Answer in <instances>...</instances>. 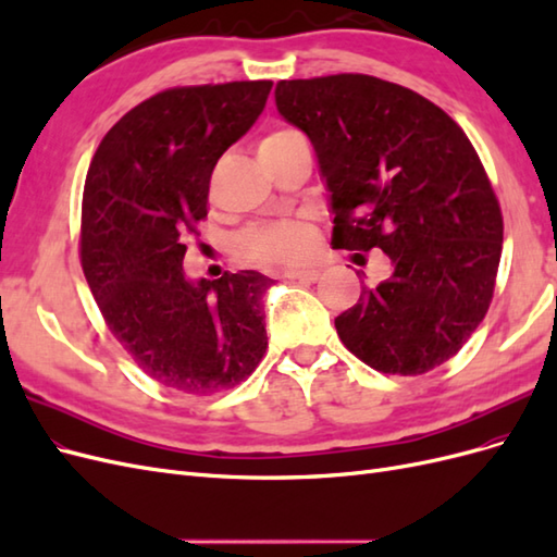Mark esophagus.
<instances>
[{"instance_id":"esophagus-1","label":"esophagus","mask_w":557,"mask_h":557,"mask_svg":"<svg viewBox=\"0 0 557 557\" xmlns=\"http://www.w3.org/2000/svg\"><path fill=\"white\" fill-rule=\"evenodd\" d=\"M290 281H301V283H315L320 278L318 269H290V272H285Z\"/></svg>"}]
</instances>
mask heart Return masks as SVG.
I'll return each instance as SVG.
<instances>
[{
    "mask_svg": "<svg viewBox=\"0 0 557 557\" xmlns=\"http://www.w3.org/2000/svg\"><path fill=\"white\" fill-rule=\"evenodd\" d=\"M305 141L293 127H276L260 141V156H281L290 146ZM315 230L305 221H283L248 230L237 242L239 256L256 264L295 267L307 262L315 250Z\"/></svg>",
    "mask_w": 557,
    "mask_h": 557,
    "instance_id": "obj_1",
    "label": "heart"
}]
</instances>
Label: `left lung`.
Returning <instances> with one entry per match:
<instances>
[{
  "label": "left lung",
  "mask_w": 557,
  "mask_h": 557,
  "mask_svg": "<svg viewBox=\"0 0 557 557\" xmlns=\"http://www.w3.org/2000/svg\"><path fill=\"white\" fill-rule=\"evenodd\" d=\"M274 95L313 144L332 244L393 262L334 318L339 339L381 374L440 367L485 318L502 258L499 201L474 146L444 109L376 76L278 81Z\"/></svg>",
  "instance_id": "obj_1"
}]
</instances>
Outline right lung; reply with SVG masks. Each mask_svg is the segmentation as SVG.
Returning a JSON list of instances; mask_svg holds the SVG:
<instances>
[{
  "label": "right lung",
  "instance_id": "add662e5",
  "mask_svg": "<svg viewBox=\"0 0 557 557\" xmlns=\"http://www.w3.org/2000/svg\"><path fill=\"white\" fill-rule=\"evenodd\" d=\"M272 81L162 90L117 121L83 188L81 267L111 334L144 372L185 395L246 381L267 350L269 281L244 269L183 274L185 237L207 218L215 162L262 113Z\"/></svg>",
  "mask_w": 557,
  "mask_h": 557
}]
</instances>
